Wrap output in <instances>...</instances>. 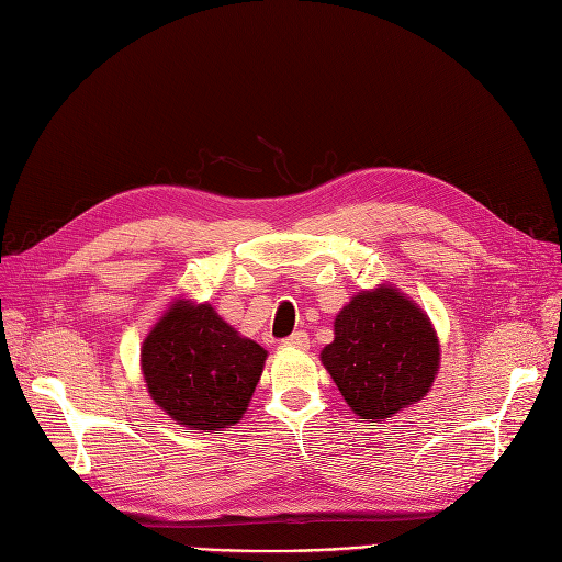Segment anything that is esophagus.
I'll list each match as a JSON object with an SVG mask.
<instances>
[{
	"mask_svg": "<svg viewBox=\"0 0 562 562\" xmlns=\"http://www.w3.org/2000/svg\"><path fill=\"white\" fill-rule=\"evenodd\" d=\"M286 345L292 347H299V349H307L310 347V340H307V334H303V330H296V334H292L286 338Z\"/></svg>",
	"mask_w": 562,
	"mask_h": 562,
	"instance_id": "1",
	"label": "esophagus"
}]
</instances>
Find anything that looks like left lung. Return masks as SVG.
I'll return each mask as SVG.
<instances>
[{"label":"left lung","mask_w":562,"mask_h":562,"mask_svg":"<svg viewBox=\"0 0 562 562\" xmlns=\"http://www.w3.org/2000/svg\"><path fill=\"white\" fill-rule=\"evenodd\" d=\"M440 338L426 310L393 284L351 296L334 322L322 363L359 419L384 422L428 396Z\"/></svg>","instance_id":"left-lung-1"}]
</instances>
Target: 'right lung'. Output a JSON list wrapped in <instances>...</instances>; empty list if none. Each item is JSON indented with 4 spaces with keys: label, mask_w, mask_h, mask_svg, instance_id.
I'll return each mask as SVG.
<instances>
[{
    "label": "right lung",
    "mask_w": 562,
    "mask_h": 562,
    "mask_svg": "<svg viewBox=\"0 0 562 562\" xmlns=\"http://www.w3.org/2000/svg\"><path fill=\"white\" fill-rule=\"evenodd\" d=\"M266 357L211 303L178 296L140 345V372L166 417L187 430L213 432L243 419Z\"/></svg>",
    "instance_id": "obj_1"
}]
</instances>
